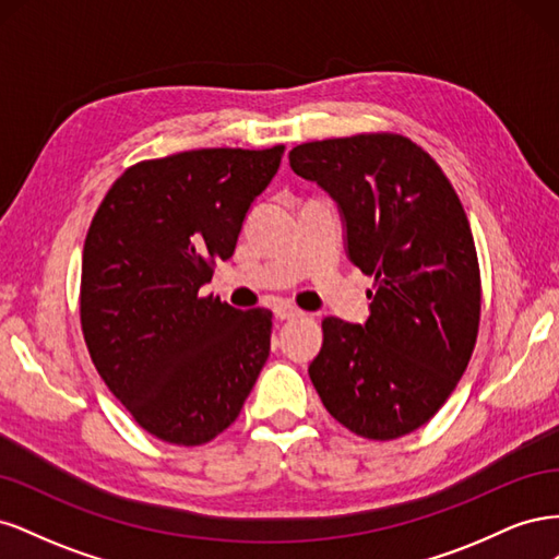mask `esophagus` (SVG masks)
<instances>
[{
    "label": "esophagus",
    "mask_w": 559,
    "mask_h": 559,
    "mask_svg": "<svg viewBox=\"0 0 559 559\" xmlns=\"http://www.w3.org/2000/svg\"><path fill=\"white\" fill-rule=\"evenodd\" d=\"M275 314H277L280 319H296V317H300L302 312H300L298 308H294V306H286V302H280V306L275 308Z\"/></svg>",
    "instance_id": "esophagus-1"
}]
</instances>
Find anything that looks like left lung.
<instances>
[{
  "mask_svg": "<svg viewBox=\"0 0 559 559\" xmlns=\"http://www.w3.org/2000/svg\"><path fill=\"white\" fill-rule=\"evenodd\" d=\"M292 170L343 214L347 257L373 277L366 324L321 321L308 373L352 433L394 441L441 411L480 324V267L466 212L438 163L403 134L298 144Z\"/></svg>",
  "mask_w": 559,
  "mask_h": 559,
  "instance_id": "1",
  "label": "left lung"
}]
</instances>
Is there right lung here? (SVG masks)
Wrapping results in <instances>:
<instances>
[{
  "label": "right lung",
  "mask_w": 559,
  "mask_h": 559,
  "mask_svg": "<svg viewBox=\"0 0 559 559\" xmlns=\"http://www.w3.org/2000/svg\"><path fill=\"white\" fill-rule=\"evenodd\" d=\"M284 146L198 148L142 160L97 207L81 263V329L109 392L173 445L238 419L270 354L273 312L200 298L233 257Z\"/></svg>",
  "instance_id": "add662e5"
}]
</instances>
